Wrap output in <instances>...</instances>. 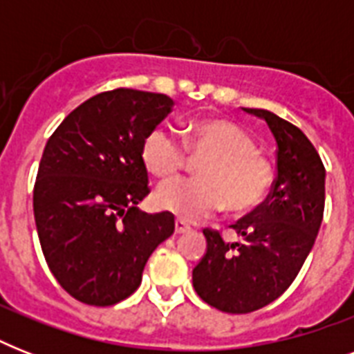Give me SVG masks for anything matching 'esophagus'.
Instances as JSON below:
<instances>
[{"label": "esophagus", "mask_w": 354, "mask_h": 354, "mask_svg": "<svg viewBox=\"0 0 354 354\" xmlns=\"http://www.w3.org/2000/svg\"><path fill=\"white\" fill-rule=\"evenodd\" d=\"M189 230H191V226L185 224L182 218H176V221H174V233H185L189 232Z\"/></svg>", "instance_id": "1"}]
</instances>
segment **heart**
Wrapping results in <instances>:
<instances>
[{"label": "heart", "instance_id": "heart-1", "mask_svg": "<svg viewBox=\"0 0 354 354\" xmlns=\"http://www.w3.org/2000/svg\"><path fill=\"white\" fill-rule=\"evenodd\" d=\"M182 141L167 128H154L145 138L141 161L154 178L169 180L185 165V150L200 163L194 180H174L156 191V204L178 218L202 221L221 211H248L270 191L274 172L270 161L257 152L255 141L241 127L221 119L189 124Z\"/></svg>", "mask_w": 354, "mask_h": 354}]
</instances>
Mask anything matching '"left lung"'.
I'll list each match as a JSON object with an SVG mask.
<instances>
[{"label":"left lung","mask_w":354,"mask_h":354,"mask_svg":"<svg viewBox=\"0 0 354 354\" xmlns=\"http://www.w3.org/2000/svg\"><path fill=\"white\" fill-rule=\"evenodd\" d=\"M244 112L266 121L275 139L274 187L233 226L239 242L204 230L207 250L193 268L196 294L230 314L266 307L292 285L318 236L325 205V167L307 136L268 110Z\"/></svg>","instance_id":"obj_1"}]
</instances>
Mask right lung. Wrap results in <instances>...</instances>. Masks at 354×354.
Masks as SVG:
<instances>
[{
  "instance_id": "1",
  "label": "right lung",
  "mask_w": 354,
  "mask_h": 354,
  "mask_svg": "<svg viewBox=\"0 0 354 354\" xmlns=\"http://www.w3.org/2000/svg\"><path fill=\"white\" fill-rule=\"evenodd\" d=\"M172 106L163 93L104 91L75 108L44 149L32 194L41 252L86 305L133 294L152 252L174 233L172 213L138 209L149 194L141 147Z\"/></svg>"
}]
</instances>
